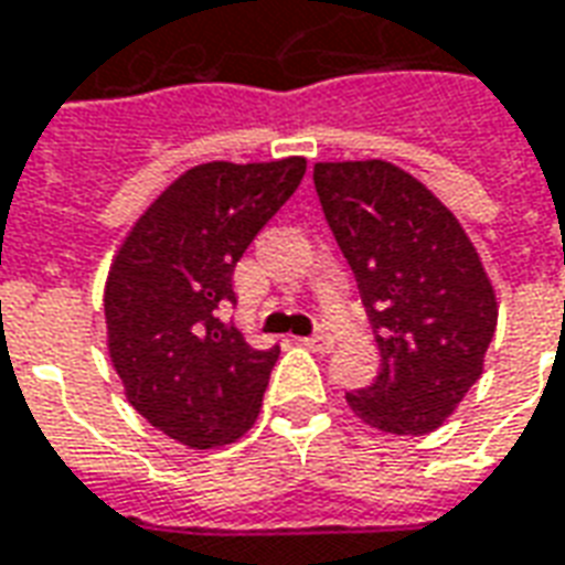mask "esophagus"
Here are the masks:
<instances>
[{
  "mask_svg": "<svg viewBox=\"0 0 565 565\" xmlns=\"http://www.w3.org/2000/svg\"><path fill=\"white\" fill-rule=\"evenodd\" d=\"M306 344L311 348V351H318V354H330L332 351V344H335V339H332L330 332H315L311 339H306Z\"/></svg>",
  "mask_w": 565,
  "mask_h": 565,
  "instance_id": "obj_1",
  "label": "esophagus"
}]
</instances>
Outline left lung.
<instances>
[{
	"label": "left lung",
	"instance_id": "8db88e82",
	"mask_svg": "<svg viewBox=\"0 0 565 565\" xmlns=\"http://www.w3.org/2000/svg\"><path fill=\"white\" fill-rule=\"evenodd\" d=\"M315 186L381 351L375 384L344 399L381 433L426 436L484 372L497 290L460 221L399 166L315 162Z\"/></svg>",
	"mask_w": 565,
	"mask_h": 565
}]
</instances>
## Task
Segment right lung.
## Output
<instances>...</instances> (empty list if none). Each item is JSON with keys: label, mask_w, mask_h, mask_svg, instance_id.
<instances>
[{"label": "right lung", "mask_w": 565, "mask_h": 565, "mask_svg": "<svg viewBox=\"0 0 565 565\" xmlns=\"http://www.w3.org/2000/svg\"><path fill=\"white\" fill-rule=\"evenodd\" d=\"M306 174V157L202 162L150 202L105 281L108 354L129 405L186 448H221L254 426L278 360L221 308L233 271Z\"/></svg>", "instance_id": "obj_1"}]
</instances>
